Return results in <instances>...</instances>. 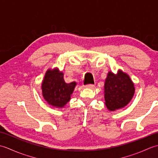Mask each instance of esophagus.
Listing matches in <instances>:
<instances>
[{
    "instance_id": "1",
    "label": "esophagus",
    "mask_w": 158,
    "mask_h": 158,
    "mask_svg": "<svg viewBox=\"0 0 158 158\" xmlns=\"http://www.w3.org/2000/svg\"><path fill=\"white\" fill-rule=\"evenodd\" d=\"M87 88H88V89H93L94 88V85H92V84H89V85H86L85 86Z\"/></svg>"
}]
</instances>
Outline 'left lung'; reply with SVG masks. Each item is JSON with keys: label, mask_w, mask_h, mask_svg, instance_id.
I'll use <instances>...</instances> for the list:
<instances>
[{"label": "left lung", "mask_w": 158, "mask_h": 158, "mask_svg": "<svg viewBox=\"0 0 158 158\" xmlns=\"http://www.w3.org/2000/svg\"><path fill=\"white\" fill-rule=\"evenodd\" d=\"M105 105L110 111L120 109L127 105L135 92V84L130 76L121 69L115 74L109 71L104 86Z\"/></svg>", "instance_id": "left-lung-1"}]
</instances>
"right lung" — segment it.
<instances>
[{"label": "right lung", "instance_id": "right-lung-1", "mask_svg": "<svg viewBox=\"0 0 158 158\" xmlns=\"http://www.w3.org/2000/svg\"><path fill=\"white\" fill-rule=\"evenodd\" d=\"M76 85L75 81L66 83L64 73L58 68L49 69L42 81V95L49 105L63 108L70 101Z\"/></svg>", "mask_w": 158, "mask_h": 158}]
</instances>
